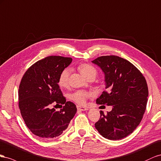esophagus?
<instances>
[{"label":"esophagus","mask_w":161,"mask_h":161,"mask_svg":"<svg viewBox=\"0 0 161 161\" xmlns=\"http://www.w3.org/2000/svg\"><path fill=\"white\" fill-rule=\"evenodd\" d=\"M77 108L78 111H87V110L89 109L88 107H81V106H77Z\"/></svg>","instance_id":"obj_1"}]
</instances>
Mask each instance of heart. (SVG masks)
<instances>
[{
	"label": "heart",
	"instance_id": "b5f03b06",
	"mask_svg": "<svg viewBox=\"0 0 161 161\" xmlns=\"http://www.w3.org/2000/svg\"><path fill=\"white\" fill-rule=\"evenodd\" d=\"M79 71L81 73V74L84 77L88 79L90 76H95L96 75V69L92 65H88V64H82L79 67ZM71 73V70L69 68H66L63 69L59 75L58 84L62 88L67 87L69 84V76ZM91 96V94L87 92L86 91L83 90H77L73 93L70 96V98L78 104H84L86 103V101L88 98Z\"/></svg>",
	"mask_w": 161,
	"mask_h": 161
}]
</instances>
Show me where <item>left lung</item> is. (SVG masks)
I'll list each match as a JSON object with an SVG mask.
<instances>
[{"label": "left lung", "mask_w": 161, "mask_h": 161, "mask_svg": "<svg viewBox=\"0 0 161 161\" xmlns=\"http://www.w3.org/2000/svg\"><path fill=\"white\" fill-rule=\"evenodd\" d=\"M92 62L105 74L107 90L96 103L113 107L106 114L100 111L96 129L105 138L123 139L136 129L143 118L148 96L145 77L131 63L118 56L99 57Z\"/></svg>", "instance_id": "left-lung-1"}]
</instances>
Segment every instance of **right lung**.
Wrapping results in <instances>:
<instances>
[{
	"label": "right lung",
	"mask_w": 161,
	"mask_h": 161,
	"mask_svg": "<svg viewBox=\"0 0 161 161\" xmlns=\"http://www.w3.org/2000/svg\"><path fill=\"white\" fill-rule=\"evenodd\" d=\"M71 61L70 57H47L27 69L21 80L19 107L22 118L34 135L44 139L60 136L77 112L75 104L66 102L58 84L61 72ZM53 104L64 106L57 112L52 108Z\"/></svg>",
	"instance_id": "1"
}]
</instances>
